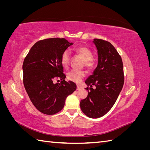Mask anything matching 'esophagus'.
Returning a JSON list of instances; mask_svg holds the SVG:
<instances>
[{"label": "esophagus", "mask_w": 150, "mask_h": 150, "mask_svg": "<svg viewBox=\"0 0 150 150\" xmlns=\"http://www.w3.org/2000/svg\"><path fill=\"white\" fill-rule=\"evenodd\" d=\"M77 89H78V90H80V89H81V86H77Z\"/></svg>", "instance_id": "esophagus-1"}]
</instances>
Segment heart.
<instances>
[{
	"instance_id": "1",
	"label": "heart",
	"mask_w": 150,
	"mask_h": 150,
	"mask_svg": "<svg viewBox=\"0 0 150 150\" xmlns=\"http://www.w3.org/2000/svg\"><path fill=\"white\" fill-rule=\"evenodd\" d=\"M75 51L83 59V60L84 61V66L86 67L89 69H93L95 65H96V62L92 58L93 53L89 49L84 46H80L76 48ZM69 60L70 52L69 50L66 49L62 52L61 55V61L62 65L64 67H67L69 65ZM84 76L85 72L83 71L79 70H72L68 72L67 74L68 79L76 83H79Z\"/></svg>"
}]
</instances>
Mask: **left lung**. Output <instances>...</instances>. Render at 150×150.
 <instances>
[{
	"instance_id": "1",
	"label": "left lung",
	"mask_w": 150,
	"mask_h": 150,
	"mask_svg": "<svg viewBox=\"0 0 150 150\" xmlns=\"http://www.w3.org/2000/svg\"><path fill=\"white\" fill-rule=\"evenodd\" d=\"M93 43L98 50V66L85 81L88 95L81 101L80 107L88 117L98 118L115 104L124 84V72L122 59L110 42L94 39Z\"/></svg>"
}]
</instances>
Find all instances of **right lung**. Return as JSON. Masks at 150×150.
<instances>
[{
    "instance_id": "obj_1",
    "label": "right lung",
    "mask_w": 150,
    "mask_h": 150,
    "mask_svg": "<svg viewBox=\"0 0 150 150\" xmlns=\"http://www.w3.org/2000/svg\"><path fill=\"white\" fill-rule=\"evenodd\" d=\"M72 44L64 38L39 40L24 59L22 70L25 91L36 109L45 115L59 112L66 98L76 89L75 83L65 81L61 61L62 52ZM56 79L61 83H54Z\"/></svg>"
}]
</instances>
